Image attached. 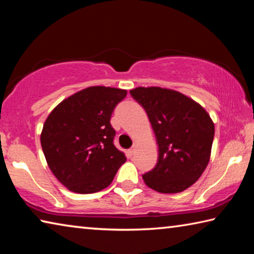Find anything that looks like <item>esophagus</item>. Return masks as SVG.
<instances>
[{
    "instance_id": "34e87169",
    "label": "esophagus",
    "mask_w": 254,
    "mask_h": 254,
    "mask_svg": "<svg viewBox=\"0 0 254 254\" xmlns=\"http://www.w3.org/2000/svg\"><path fill=\"white\" fill-rule=\"evenodd\" d=\"M134 152H135V148L134 147L128 150V154H130V156H133V154H134Z\"/></svg>"
}]
</instances>
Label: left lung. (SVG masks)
I'll return each mask as SVG.
<instances>
[{
  "instance_id": "left-lung-1",
  "label": "left lung",
  "mask_w": 254,
  "mask_h": 254,
  "mask_svg": "<svg viewBox=\"0 0 254 254\" xmlns=\"http://www.w3.org/2000/svg\"><path fill=\"white\" fill-rule=\"evenodd\" d=\"M131 96L147 112L158 144V161L142 178L162 194L195 184L208 165L214 123L203 107L184 94L161 87H137Z\"/></svg>"
}]
</instances>
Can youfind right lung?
Here are the masks:
<instances>
[{"label": "right lung", "mask_w": 254, "mask_h": 254, "mask_svg": "<svg viewBox=\"0 0 254 254\" xmlns=\"http://www.w3.org/2000/svg\"><path fill=\"white\" fill-rule=\"evenodd\" d=\"M126 89L93 86L64 100L47 118L41 147L50 170L78 194L106 188L126 154L114 145L111 117Z\"/></svg>", "instance_id": "add662e5"}]
</instances>
